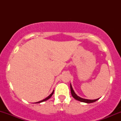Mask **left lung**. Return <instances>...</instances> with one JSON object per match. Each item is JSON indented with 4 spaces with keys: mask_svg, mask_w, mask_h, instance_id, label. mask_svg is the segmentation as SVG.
I'll return each mask as SVG.
<instances>
[{
    "mask_svg": "<svg viewBox=\"0 0 121 121\" xmlns=\"http://www.w3.org/2000/svg\"><path fill=\"white\" fill-rule=\"evenodd\" d=\"M70 89H71V95L73 97V98H75V99L78 100L79 101H81V102H86V103H92V102H94L95 101H97V100L98 99H84L81 98V97H78V96L74 92V90H73V87L71 86V84H70Z\"/></svg>",
    "mask_w": 121,
    "mask_h": 121,
    "instance_id": "8db88e82",
    "label": "left lung"
}]
</instances>
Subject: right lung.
<instances>
[{
	"instance_id": "1",
	"label": "right lung",
	"mask_w": 121,
	"mask_h": 121,
	"mask_svg": "<svg viewBox=\"0 0 121 121\" xmlns=\"http://www.w3.org/2000/svg\"><path fill=\"white\" fill-rule=\"evenodd\" d=\"M53 93H54V91H53V92H52V93L49 96H48V97H47V98H45L44 99H43L42 101H39V102H36V103H40V102H44V101H47V99H48L51 98V97H52V96L53 95Z\"/></svg>"
}]
</instances>
